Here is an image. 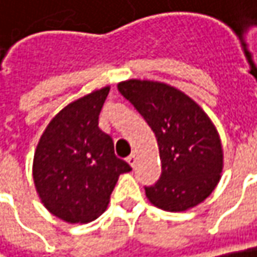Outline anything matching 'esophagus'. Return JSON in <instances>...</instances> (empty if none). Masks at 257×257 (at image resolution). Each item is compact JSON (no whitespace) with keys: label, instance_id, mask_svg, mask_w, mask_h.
I'll return each mask as SVG.
<instances>
[{"label":"esophagus","instance_id":"34e87169","mask_svg":"<svg viewBox=\"0 0 257 257\" xmlns=\"http://www.w3.org/2000/svg\"><path fill=\"white\" fill-rule=\"evenodd\" d=\"M126 161H128L131 167H135V164H137V154H135V153H134V154H131L128 159H126Z\"/></svg>","mask_w":257,"mask_h":257}]
</instances>
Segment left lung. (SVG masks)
Listing matches in <instances>:
<instances>
[{"label": "left lung", "mask_w": 257, "mask_h": 257, "mask_svg": "<svg viewBox=\"0 0 257 257\" xmlns=\"http://www.w3.org/2000/svg\"><path fill=\"white\" fill-rule=\"evenodd\" d=\"M117 90L156 134L163 173L145 188L148 201L169 212L204 202L217 188L224 151L214 122L188 94L161 81L132 78Z\"/></svg>", "instance_id": "8db88e82"}]
</instances>
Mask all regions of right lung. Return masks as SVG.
Masks as SVG:
<instances>
[{"instance_id":"1","label":"right lung","mask_w":257,"mask_h":257,"mask_svg":"<svg viewBox=\"0 0 257 257\" xmlns=\"http://www.w3.org/2000/svg\"><path fill=\"white\" fill-rule=\"evenodd\" d=\"M106 85L74 100L45 128L33 157V182L43 206L68 224H85L107 208L122 173L132 169L114 156L112 138L98 128Z\"/></svg>"}]
</instances>
